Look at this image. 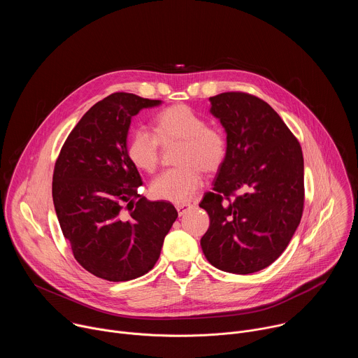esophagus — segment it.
I'll return each instance as SVG.
<instances>
[{
    "instance_id": "obj_1",
    "label": "esophagus",
    "mask_w": 358,
    "mask_h": 358,
    "mask_svg": "<svg viewBox=\"0 0 358 358\" xmlns=\"http://www.w3.org/2000/svg\"><path fill=\"white\" fill-rule=\"evenodd\" d=\"M194 206L192 203H177L176 206V208H177V213H178V215L181 217V215H184L188 210H191Z\"/></svg>"
}]
</instances>
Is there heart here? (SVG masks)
<instances>
[{
    "label": "heart",
    "mask_w": 358,
    "mask_h": 358,
    "mask_svg": "<svg viewBox=\"0 0 358 358\" xmlns=\"http://www.w3.org/2000/svg\"><path fill=\"white\" fill-rule=\"evenodd\" d=\"M156 136L144 129H134L127 141L130 162L145 173H155L159 166L160 143L181 140L176 164L151 182V195L176 203L187 202L202 182L201 170L207 174L218 171L227 156L224 134L207 126V120L187 105H173L162 110L155 122Z\"/></svg>",
    "instance_id": "heart-1"
}]
</instances>
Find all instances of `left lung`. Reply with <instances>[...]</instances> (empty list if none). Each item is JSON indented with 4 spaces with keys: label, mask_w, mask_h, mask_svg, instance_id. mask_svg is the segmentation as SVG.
I'll list each match as a JSON object with an SVG mask.
<instances>
[{
    "label": "left lung",
    "mask_w": 358,
    "mask_h": 358,
    "mask_svg": "<svg viewBox=\"0 0 358 358\" xmlns=\"http://www.w3.org/2000/svg\"><path fill=\"white\" fill-rule=\"evenodd\" d=\"M210 101L211 115L227 133V156L214 192L199 202L210 215L201 248L213 266L248 275L273 264L300 224L303 152L280 116L262 99L227 92ZM235 190L241 194L229 200Z\"/></svg>",
    "instance_id": "left-lung-1"
}]
</instances>
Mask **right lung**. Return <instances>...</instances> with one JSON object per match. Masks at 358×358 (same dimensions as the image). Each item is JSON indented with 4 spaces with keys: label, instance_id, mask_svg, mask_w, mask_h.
Masks as SVG:
<instances>
[{
    "label": "right lung",
    "instance_id": "add662e5",
    "mask_svg": "<svg viewBox=\"0 0 358 358\" xmlns=\"http://www.w3.org/2000/svg\"><path fill=\"white\" fill-rule=\"evenodd\" d=\"M159 105L123 92L97 101L55 163L52 198L62 234L75 259L100 279L126 282L151 271L178 217L173 203L137 194L143 181L127 156L131 117Z\"/></svg>",
    "mask_w": 358,
    "mask_h": 358
}]
</instances>
